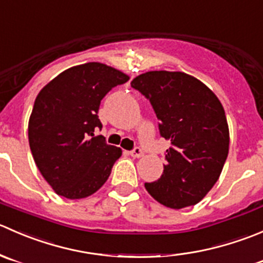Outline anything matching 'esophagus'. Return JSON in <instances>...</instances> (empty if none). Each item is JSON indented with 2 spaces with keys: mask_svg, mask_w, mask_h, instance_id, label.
Returning a JSON list of instances; mask_svg holds the SVG:
<instances>
[{
  "mask_svg": "<svg viewBox=\"0 0 263 263\" xmlns=\"http://www.w3.org/2000/svg\"><path fill=\"white\" fill-rule=\"evenodd\" d=\"M130 156H132V157H135V158L142 157V156H143V151L140 149L139 147H135L134 149L130 151Z\"/></svg>",
  "mask_w": 263,
  "mask_h": 263,
  "instance_id": "esophagus-1",
  "label": "esophagus"
}]
</instances>
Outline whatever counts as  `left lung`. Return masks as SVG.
Instances as JSON below:
<instances>
[{"instance_id": "left-lung-1", "label": "left lung", "mask_w": 263, "mask_h": 263, "mask_svg": "<svg viewBox=\"0 0 263 263\" xmlns=\"http://www.w3.org/2000/svg\"><path fill=\"white\" fill-rule=\"evenodd\" d=\"M130 85L149 101L160 135L171 142L162 175L145 183V189L170 209L198 203L219 179L229 152V126L219 98L180 71H148Z\"/></svg>"}]
</instances>
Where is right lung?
<instances>
[{
    "instance_id": "right-lung-1",
    "label": "right lung",
    "mask_w": 263,
    "mask_h": 263,
    "mask_svg": "<svg viewBox=\"0 0 263 263\" xmlns=\"http://www.w3.org/2000/svg\"><path fill=\"white\" fill-rule=\"evenodd\" d=\"M128 75L100 62L65 70L38 93L28 125L35 165L59 196L85 198L97 192L121 156L95 130L102 129V98Z\"/></svg>"
}]
</instances>
